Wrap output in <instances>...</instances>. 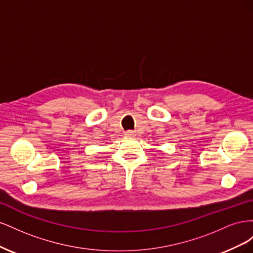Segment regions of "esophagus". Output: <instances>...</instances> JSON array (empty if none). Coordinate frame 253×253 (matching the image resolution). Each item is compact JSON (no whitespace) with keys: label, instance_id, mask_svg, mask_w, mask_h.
<instances>
[{"label":"esophagus","instance_id":"1","mask_svg":"<svg viewBox=\"0 0 253 253\" xmlns=\"http://www.w3.org/2000/svg\"><path fill=\"white\" fill-rule=\"evenodd\" d=\"M126 135L132 137V136H135V132H134V131H131V129H129V131H126Z\"/></svg>","mask_w":253,"mask_h":253}]
</instances>
